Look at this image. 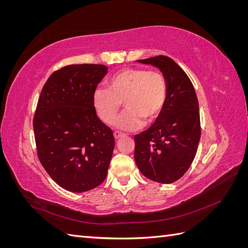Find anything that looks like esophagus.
Instances as JSON below:
<instances>
[{
	"mask_svg": "<svg viewBox=\"0 0 248 248\" xmlns=\"http://www.w3.org/2000/svg\"><path fill=\"white\" fill-rule=\"evenodd\" d=\"M114 137L116 140H119L121 137H123V133L122 132H119V131H115L114 132Z\"/></svg>",
	"mask_w": 248,
	"mask_h": 248,
	"instance_id": "34e87169",
	"label": "esophagus"
}]
</instances>
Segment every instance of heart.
Instances as JSON below:
<instances>
[{
	"mask_svg": "<svg viewBox=\"0 0 248 248\" xmlns=\"http://www.w3.org/2000/svg\"><path fill=\"white\" fill-rule=\"evenodd\" d=\"M107 88H97L93 106L104 123L114 121L122 102L127 109L115 123L118 129L138 130L144 119L152 121L162 110L168 97L167 81L158 71L144 68H127L117 72L108 81Z\"/></svg>",
	"mask_w": 248,
	"mask_h": 248,
	"instance_id": "heart-1",
	"label": "heart"
}]
</instances>
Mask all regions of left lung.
Wrapping results in <instances>:
<instances>
[{
  "label": "left lung",
  "mask_w": 248,
  "mask_h": 248,
  "mask_svg": "<svg viewBox=\"0 0 248 248\" xmlns=\"http://www.w3.org/2000/svg\"><path fill=\"white\" fill-rule=\"evenodd\" d=\"M138 62L162 72L168 97L153 125L134 137V160L145 177L170 184L185 174L197 153L201 138L198 97L189 78L174 60L157 56Z\"/></svg>",
  "instance_id": "1"
}]
</instances>
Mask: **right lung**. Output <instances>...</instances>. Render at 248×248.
<instances>
[{
    "instance_id": "1",
    "label": "right lung",
    "mask_w": 248,
    "mask_h": 248,
    "mask_svg": "<svg viewBox=\"0 0 248 248\" xmlns=\"http://www.w3.org/2000/svg\"><path fill=\"white\" fill-rule=\"evenodd\" d=\"M107 73L104 65L65 66L48 78L38 99L33 120L37 155L66 190H91L107 178L115 139L93 106V93Z\"/></svg>"
}]
</instances>
